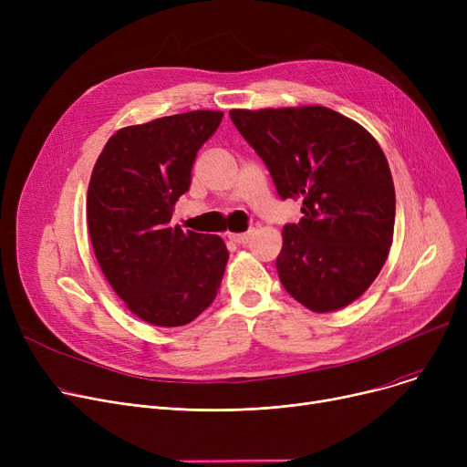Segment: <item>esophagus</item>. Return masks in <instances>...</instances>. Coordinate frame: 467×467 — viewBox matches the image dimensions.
<instances>
[{"label": "esophagus", "mask_w": 467, "mask_h": 467, "mask_svg": "<svg viewBox=\"0 0 467 467\" xmlns=\"http://www.w3.org/2000/svg\"><path fill=\"white\" fill-rule=\"evenodd\" d=\"M229 238L236 244H240V246H246V244L252 240V231L248 233H229Z\"/></svg>", "instance_id": "34e87169"}]
</instances>
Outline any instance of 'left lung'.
I'll return each instance as SVG.
<instances>
[{
	"mask_svg": "<svg viewBox=\"0 0 467 467\" xmlns=\"http://www.w3.org/2000/svg\"><path fill=\"white\" fill-rule=\"evenodd\" d=\"M282 199L303 201L282 229L278 278L312 312L345 308L369 289L394 240L396 191L379 141L324 106L231 109Z\"/></svg>",
	"mask_w": 467,
	"mask_h": 467,
	"instance_id": "obj_1",
	"label": "left lung"
}]
</instances>
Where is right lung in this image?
I'll return each mask as SVG.
<instances>
[{
    "instance_id": "1",
    "label": "right lung",
    "mask_w": 467,
    "mask_h": 467,
    "mask_svg": "<svg viewBox=\"0 0 467 467\" xmlns=\"http://www.w3.org/2000/svg\"><path fill=\"white\" fill-rule=\"evenodd\" d=\"M221 117L199 109L119 129L92 168L87 225L96 261L125 306L151 326L191 324L225 275L223 238L170 225Z\"/></svg>"
}]
</instances>
